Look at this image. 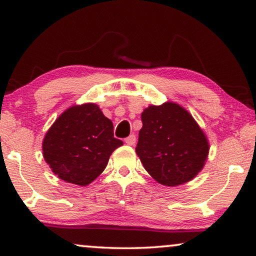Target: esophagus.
Segmentation results:
<instances>
[{"mask_svg":"<svg viewBox=\"0 0 256 256\" xmlns=\"http://www.w3.org/2000/svg\"><path fill=\"white\" fill-rule=\"evenodd\" d=\"M136 138L134 134H131L128 138H125V144H126L128 146H134L136 144Z\"/></svg>","mask_w":256,"mask_h":256,"instance_id":"34e87169","label":"esophagus"}]
</instances>
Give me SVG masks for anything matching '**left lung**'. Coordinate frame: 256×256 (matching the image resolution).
I'll return each mask as SVG.
<instances>
[{"label": "left lung", "mask_w": 256, "mask_h": 256, "mask_svg": "<svg viewBox=\"0 0 256 256\" xmlns=\"http://www.w3.org/2000/svg\"><path fill=\"white\" fill-rule=\"evenodd\" d=\"M136 154L154 180L177 186L193 180L209 154L204 132L190 112L175 102L151 105L141 114Z\"/></svg>", "instance_id": "8db88e82"}]
</instances>
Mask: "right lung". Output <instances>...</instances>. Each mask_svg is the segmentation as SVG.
<instances>
[{"label": "right lung", "instance_id": "right-lung-1", "mask_svg": "<svg viewBox=\"0 0 256 256\" xmlns=\"http://www.w3.org/2000/svg\"><path fill=\"white\" fill-rule=\"evenodd\" d=\"M112 128V120L96 104L68 108L42 141L45 162L62 180L88 185L105 170L112 151L123 144L114 138Z\"/></svg>", "mask_w": 256, "mask_h": 256}]
</instances>
